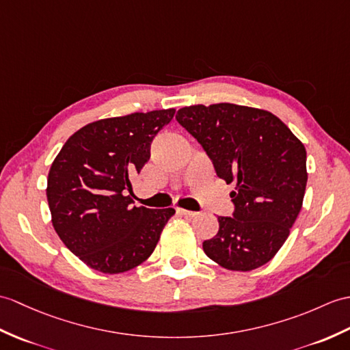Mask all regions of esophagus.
<instances>
[{
    "label": "esophagus",
    "mask_w": 350,
    "mask_h": 350,
    "mask_svg": "<svg viewBox=\"0 0 350 350\" xmlns=\"http://www.w3.org/2000/svg\"><path fill=\"white\" fill-rule=\"evenodd\" d=\"M177 213L185 216V217H195L198 215L197 212H191V210H185V208H177Z\"/></svg>",
    "instance_id": "obj_1"
}]
</instances>
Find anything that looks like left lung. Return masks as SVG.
Instances as JSON below:
<instances>
[{
  "label": "left lung",
  "instance_id": "1",
  "mask_svg": "<svg viewBox=\"0 0 350 350\" xmlns=\"http://www.w3.org/2000/svg\"><path fill=\"white\" fill-rule=\"evenodd\" d=\"M176 119L202 146L217 177L235 183L234 213L217 217V234L202 243L206 255L232 271L267 264L303 206L304 144L273 113L246 105H189Z\"/></svg>",
  "mask_w": 350,
  "mask_h": 350
}]
</instances>
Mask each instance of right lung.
<instances>
[{
    "label": "right lung",
    "instance_id": "obj_1",
    "mask_svg": "<svg viewBox=\"0 0 350 350\" xmlns=\"http://www.w3.org/2000/svg\"><path fill=\"white\" fill-rule=\"evenodd\" d=\"M174 109L101 119L72 134L47 177L56 234L79 259L105 274L133 270L155 250L174 208L133 204L131 178Z\"/></svg>",
    "mask_w": 350,
    "mask_h": 350
}]
</instances>
